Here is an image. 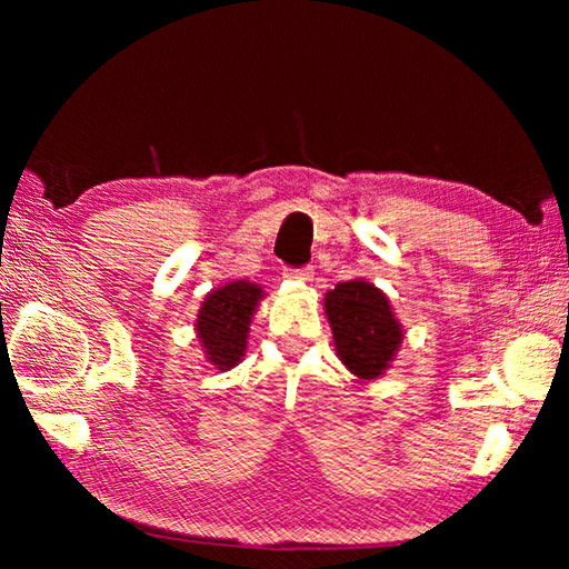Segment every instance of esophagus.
<instances>
[{
  "label": "esophagus",
  "mask_w": 569,
  "mask_h": 569,
  "mask_svg": "<svg viewBox=\"0 0 569 569\" xmlns=\"http://www.w3.org/2000/svg\"><path fill=\"white\" fill-rule=\"evenodd\" d=\"M283 276L291 278V281L306 283V281H311V278H313V271H311V268H293V271H286Z\"/></svg>",
  "instance_id": "1"
}]
</instances>
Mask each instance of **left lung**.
I'll return each mask as SVG.
<instances>
[{"instance_id": "left-lung-1", "label": "left lung", "mask_w": 569, "mask_h": 569, "mask_svg": "<svg viewBox=\"0 0 569 569\" xmlns=\"http://www.w3.org/2000/svg\"><path fill=\"white\" fill-rule=\"evenodd\" d=\"M323 311L346 369L361 381L381 379L403 341L389 296L366 278H351L326 293Z\"/></svg>"}]
</instances>
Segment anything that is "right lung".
<instances>
[{
	"label": "right lung",
	"mask_w": 569,
	"mask_h": 569,
	"mask_svg": "<svg viewBox=\"0 0 569 569\" xmlns=\"http://www.w3.org/2000/svg\"><path fill=\"white\" fill-rule=\"evenodd\" d=\"M263 298L266 293L261 286L236 278V281L213 288L200 303L196 336L203 346L206 361L216 371H230L243 361L250 323H253V313Z\"/></svg>",
	"instance_id": "add662e5"
}]
</instances>
